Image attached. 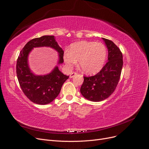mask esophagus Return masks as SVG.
Returning <instances> with one entry per match:
<instances>
[{
  "label": "esophagus",
  "mask_w": 149,
  "mask_h": 149,
  "mask_svg": "<svg viewBox=\"0 0 149 149\" xmlns=\"http://www.w3.org/2000/svg\"><path fill=\"white\" fill-rule=\"evenodd\" d=\"M78 73H76V72H73V73H71V74H70V78H72L73 77H74V76H75V75H76Z\"/></svg>",
  "instance_id": "obj_1"
}]
</instances>
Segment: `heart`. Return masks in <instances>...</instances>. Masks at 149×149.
<instances>
[{
	"instance_id": "heart-1",
	"label": "heart",
	"mask_w": 149,
	"mask_h": 149,
	"mask_svg": "<svg viewBox=\"0 0 149 149\" xmlns=\"http://www.w3.org/2000/svg\"><path fill=\"white\" fill-rule=\"evenodd\" d=\"M107 56V48L101 42L80 41L71 44L69 51L64 53L66 65L72 68L77 64L81 70L87 74H94L100 72L104 65Z\"/></svg>"
}]
</instances>
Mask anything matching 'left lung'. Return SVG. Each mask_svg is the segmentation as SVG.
<instances>
[{
    "label": "left lung",
    "instance_id": "8db88e82",
    "mask_svg": "<svg viewBox=\"0 0 149 149\" xmlns=\"http://www.w3.org/2000/svg\"><path fill=\"white\" fill-rule=\"evenodd\" d=\"M108 49V61L94 76H84L80 92L87 100L99 102L114 93L118 84L123 66V54L111 40L102 38Z\"/></svg>",
    "mask_w": 149,
    "mask_h": 149
}]
</instances>
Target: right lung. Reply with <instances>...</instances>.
<instances>
[{
  "mask_svg": "<svg viewBox=\"0 0 149 149\" xmlns=\"http://www.w3.org/2000/svg\"><path fill=\"white\" fill-rule=\"evenodd\" d=\"M49 47L59 53V63H63L64 52L59 47L54 36L45 35L35 38L26 43L17 58L16 73L20 86L25 95L37 104H47L52 102L60 93L63 84L69 76L63 74L55 68L50 73L44 76H36L30 71L28 65L29 53L34 47Z\"/></svg>",
  "mask_w": 149,
  "mask_h": 149,
  "instance_id": "add662e5",
  "label": "right lung"
}]
</instances>
